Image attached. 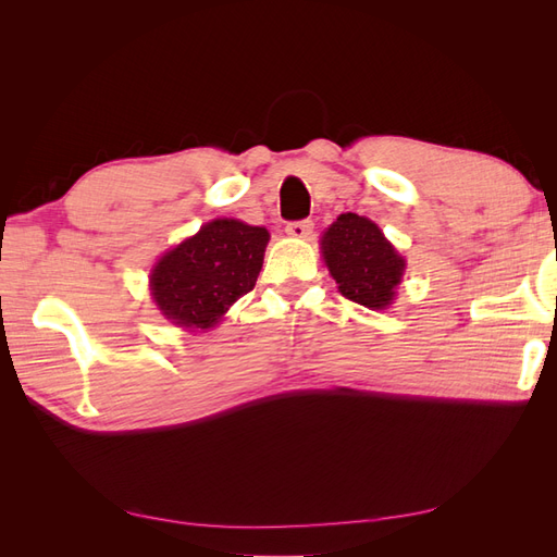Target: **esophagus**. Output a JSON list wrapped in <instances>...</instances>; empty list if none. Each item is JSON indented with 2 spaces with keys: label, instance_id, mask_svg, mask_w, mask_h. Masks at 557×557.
<instances>
[{
  "label": "esophagus",
  "instance_id": "esophagus-1",
  "mask_svg": "<svg viewBox=\"0 0 557 557\" xmlns=\"http://www.w3.org/2000/svg\"><path fill=\"white\" fill-rule=\"evenodd\" d=\"M285 232L290 234L295 239H307L309 234L313 232V221H295L285 225Z\"/></svg>",
  "mask_w": 557,
  "mask_h": 557
}]
</instances>
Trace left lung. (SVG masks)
<instances>
[{"mask_svg":"<svg viewBox=\"0 0 557 557\" xmlns=\"http://www.w3.org/2000/svg\"><path fill=\"white\" fill-rule=\"evenodd\" d=\"M320 250L346 299L374 311L393 305L407 262L376 223L342 213L320 239Z\"/></svg>","mask_w":557,"mask_h":557,"instance_id":"left-lung-1","label":"left lung"}]
</instances>
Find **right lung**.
<instances>
[{
    "instance_id": "1",
    "label": "right lung",
    "mask_w": 557,
    "mask_h": 557,
    "mask_svg": "<svg viewBox=\"0 0 557 557\" xmlns=\"http://www.w3.org/2000/svg\"><path fill=\"white\" fill-rule=\"evenodd\" d=\"M267 242L264 227L218 218L164 252L150 272V295L174 325L209 330L252 290Z\"/></svg>"
}]
</instances>
